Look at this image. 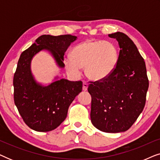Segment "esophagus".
Wrapping results in <instances>:
<instances>
[{
	"mask_svg": "<svg viewBox=\"0 0 160 160\" xmlns=\"http://www.w3.org/2000/svg\"><path fill=\"white\" fill-rule=\"evenodd\" d=\"M87 88H88V84L87 82H84L83 83V90L84 91H87Z\"/></svg>",
	"mask_w": 160,
	"mask_h": 160,
	"instance_id": "esophagus-1",
	"label": "esophagus"
}]
</instances>
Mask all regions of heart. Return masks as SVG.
I'll return each mask as SVG.
<instances>
[{
    "mask_svg": "<svg viewBox=\"0 0 160 160\" xmlns=\"http://www.w3.org/2000/svg\"><path fill=\"white\" fill-rule=\"evenodd\" d=\"M118 61V50L112 42L90 39L76 45L71 52V58L64 60L68 71L78 75L85 67L87 77L94 81L108 77L115 69Z\"/></svg>",
    "mask_w": 160,
    "mask_h": 160,
    "instance_id": "heart-1",
    "label": "heart"
}]
</instances>
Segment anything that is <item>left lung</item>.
I'll use <instances>...</instances> for the list:
<instances>
[{
  "label": "left lung",
  "instance_id": "8db88e82",
  "mask_svg": "<svg viewBox=\"0 0 160 160\" xmlns=\"http://www.w3.org/2000/svg\"><path fill=\"white\" fill-rule=\"evenodd\" d=\"M116 38L120 51L115 69L102 80L90 82L91 122L105 132H124L143 111L148 79L146 64L136 46L123 32L109 34Z\"/></svg>",
  "mask_w": 160,
  "mask_h": 160
}]
</instances>
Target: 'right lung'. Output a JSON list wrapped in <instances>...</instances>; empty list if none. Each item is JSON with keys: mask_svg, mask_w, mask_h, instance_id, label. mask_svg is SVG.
<instances>
[{"mask_svg": "<svg viewBox=\"0 0 160 160\" xmlns=\"http://www.w3.org/2000/svg\"><path fill=\"white\" fill-rule=\"evenodd\" d=\"M77 37L71 35L53 36L42 35L21 54L15 71L14 100L25 123L38 132L56 129L67 117L69 106L82 90V82L61 78L48 86H42L34 79L30 62L41 50L50 52L60 68H64V54Z\"/></svg>", "mask_w": 160, "mask_h": 160, "instance_id": "right-lung-1", "label": "right lung"}]
</instances>
